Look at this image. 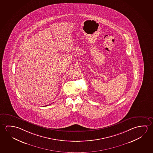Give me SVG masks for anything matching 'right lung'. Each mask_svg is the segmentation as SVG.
<instances>
[{
  "mask_svg": "<svg viewBox=\"0 0 153 153\" xmlns=\"http://www.w3.org/2000/svg\"><path fill=\"white\" fill-rule=\"evenodd\" d=\"M46 106H47V105H46Z\"/></svg>",
  "mask_w": 153,
  "mask_h": 153,
  "instance_id": "add662e5",
  "label": "right lung"
}]
</instances>
